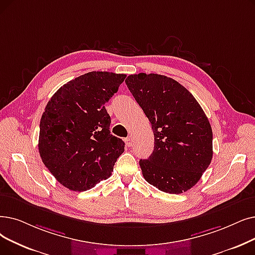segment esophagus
I'll return each instance as SVG.
<instances>
[{"instance_id":"obj_1","label":"esophagus","mask_w":255,"mask_h":255,"mask_svg":"<svg viewBox=\"0 0 255 255\" xmlns=\"http://www.w3.org/2000/svg\"><path fill=\"white\" fill-rule=\"evenodd\" d=\"M125 143H126L127 147H131L132 146V137L128 136L127 138H125Z\"/></svg>"}]
</instances>
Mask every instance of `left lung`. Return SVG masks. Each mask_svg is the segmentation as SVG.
<instances>
[{
	"label": "left lung",
	"instance_id": "8db88e82",
	"mask_svg": "<svg viewBox=\"0 0 255 255\" xmlns=\"http://www.w3.org/2000/svg\"><path fill=\"white\" fill-rule=\"evenodd\" d=\"M125 82L154 133L152 154L139 160L143 178L164 193L190 190L213 158V131L203 109L183 85L167 76L139 73Z\"/></svg>",
	"mask_w": 255,
	"mask_h": 255
}]
</instances>
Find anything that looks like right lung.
Masks as SVG:
<instances>
[{"instance_id": "obj_1", "label": "right lung", "mask_w": 255, "mask_h": 255, "mask_svg": "<svg viewBox=\"0 0 255 255\" xmlns=\"http://www.w3.org/2000/svg\"><path fill=\"white\" fill-rule=\"evenodd\" d=\"M125 74L90 72L69 81L53 95L39 124L42 162L69 190H91L107 179L124 152L125 142L109 131L104 106Z\"/></svg>"}]
</instances>
